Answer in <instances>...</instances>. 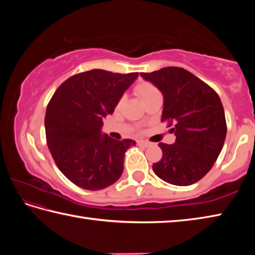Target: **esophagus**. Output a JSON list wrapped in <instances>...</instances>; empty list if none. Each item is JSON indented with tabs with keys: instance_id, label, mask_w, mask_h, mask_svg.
Returning <instances> with one entry per match:
<instances>
[{
	"instance_id": "1",
	"label": "esophagus",
	"mask_w": 255,
	"mask_h": 255,
	"mask_svg": "<svg viewBox=\"0 0 255 255\" xmlns=\"http://www.w3.org/2000/svg\"><path fill=\"white\" fill-rule=\"evenodd\" d=\"M138 145H139V146H143V147H148V146L150 145V143H149V141L139 140V141H138Z\"/></svg>"
}]
</instances>
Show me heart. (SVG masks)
Instances as JSON below:
<instances>
[{"instance_id":"b5f03b06","label":"heart","mask_w":255,"mask_h":255,"mask_svg":"<svg viewBox=\"0 0 255 255\" xmlns=\"http://www.w3.org/2000/svg\"><path fill=\"white\" fill-rule=\"evenodd\" d=\"M135 92L138 94V96H139L141 100L145 101V100H147L148 98L154 96L155 93H157L158 91L152 83H149V82L140 81L139 83L135 86ZM122 102H123V100H120L118 102V107H120Z\"/></svg>"}]
</instances>
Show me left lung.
Wrapping results in <instances>:
<instances>
[{"mask_svg":"<svg viewBox=\"0 0 255 255\" xmlns=\"http://www.w3.org/2000/svg\"><path fill=\"white\" fill-rule=\"evenodd\" d=\"M162 92V122L176 136L174 144L159 143L161 161L153 164L159 179L174 185H191L208 173L226 138L225 112L209 85L181 67L140 73Z\"/></svg>","mask_w":255,"mask_h":255,"instance_id":"8db88e82","label":"left lung"}]
</instances>
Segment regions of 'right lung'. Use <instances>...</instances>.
Here are the masks:
<instances>
[{"instance_id":"1","label":"right lung","mask_w":255,"mask_h":255,"mask_svg":"<svg viewBox=\"0 0 255 255\" xmlns=\"http://www.w3.org/2000/svg\"><path fill=\"white\" fill-rule=\"evenodd\" d=\"M137 77L88 71L66 80L51 98L45 117L47 145L60 172L77 187L96 191L122 176L125 154L136 141L114 139L101 128Z\"/></svg>"}]
</instances>
